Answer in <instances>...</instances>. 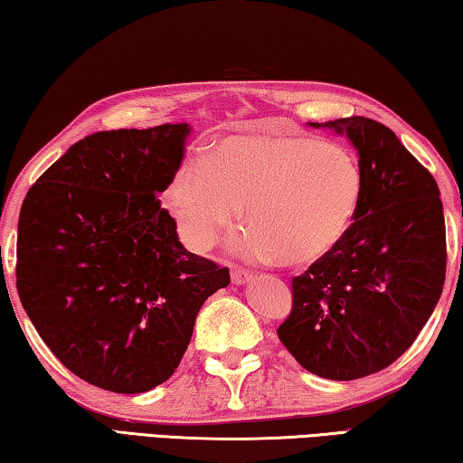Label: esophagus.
<instances>
[{"instance_id": "obj_1", "label": "esophagus", "mask_w": 463, "mask_h": 463, "mask_svg": "<svg viewBox=\"0 0 463 463\" xmlns=\"http://www.w3.org/2000/svg\"><path fill=\"white\" fill-rule=\"evenodd\" d=\"M231 276H232L234 284H245V281H249L250 278H253V273H250L249 269H242V268H232Z\"/></svg>"}]
</instances>
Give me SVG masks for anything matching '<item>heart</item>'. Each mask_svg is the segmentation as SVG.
<instances>
[{
	"label": "heart",
	"mask_w": 463,
	"mask_h": 463,
	"mask_svg": "<svg viewBox=\"0 0 463 463\" xmlns=\"http://www.w3.org/2000/svg\"><path fill=\"white\" fill-rule=\"evenodd\" d=\"M364 171L349 146L308 135L232 137L187 159L169 206L195 250H208L242 210L237 247L250 260L304 265L339 245L355 221Z\"/></svg>",
	"instance_id": "obj_1"
}]
</instances>
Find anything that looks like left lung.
<instances>
[{"mask_svg": "<svg viewBox=\"0 0 463 463\" xmlns=\"http://www.w3.org/2000/svg\"><path fill=\"white\" fill-rule=\"evenodd\" d=\"M310 124L355 145L364 195L339 245L292 279L278 336L310 373L357 380L394 364L433 315L448 265L443 203L435 177L383 124Z\"/></svg>", "mask_w": 463, "mask_h": 463, "instance_id": "8db88e82", "label": "left lung"}]
</instances>
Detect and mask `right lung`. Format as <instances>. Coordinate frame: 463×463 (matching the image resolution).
I'll use <instances>...</instances> for the list:
<instances>
[{"instance_id": "1", "label": "right lung", "mask_w": 463, "mask_h": 463, "mask_svg": "<svg viewBox=\"0 0 463 463\" xmlns=\"http://www.w3.org/2000/svg\"><path fill=\"white\" fill-rule=\"evenodd\" d=\"M187 124L96 132L30 187L15 286L54 357L81 380L140 394L171 378L229 268L194 255L156 194L182 165Z\"/></svg>"}]
</instances>
